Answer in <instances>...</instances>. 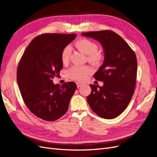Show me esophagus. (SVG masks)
Returning a JSON list of instances; mask_svg holds the SVG:
<instances>
[{
  "mask_svg": "<svg viewBox=\"0 0 157 157\" xmlns=\"http://www.w3.org/2000/svg\"><path fill=\"white\" fill-rule=\"evenodd\" d=\"M76 84H77L78 88H79V87H82V86H83V85L82 83H80V82H77V83H76Z\"/></svg>",
  "mask_w": 157,
  "mask_h": 157,
  "instance_id": "obj_1",
  "label": "esophagus"
}]
</instances>
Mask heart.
<instances>
[{
	"label": "heart",
	"mask_w": 157,
	"mask_h": 157,
	"mask_svg": "<svg viewBox=\"0 0 157 157\" xmlns=\"http://www.w3.org/2000/svg\"><path fill=\"white\" fill-rule=\"evenodd\" d=\"M75 45L79 50L87 55V59L89 63L98 65L102 60V55L98 51V44L88 39H80L75 43ZM71 47L68 45L62 49L61 59L63 63H67L71 55ZM91 73V70L86 66H74L67 70L66 75L70 79L75 81H83L87 75Z\"/></svg>",
	"instance_id": "b5f03b06"
}]
</instances>
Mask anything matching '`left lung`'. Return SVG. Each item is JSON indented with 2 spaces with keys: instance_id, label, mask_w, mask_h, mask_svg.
Returning <instances> with one entry per match:
<instances>
[{
  "instance_id": "1",
  "label": "left lung",
  "mask_w": 157,
  "mask_h": 157,
  "mask_svg": "<svg viewBox=\"0 0 157 157\" xmlns=\"http://www.w3.org/2000/svg\"><path fill=\"white\" fill-rule=\"evenodd\" d=\"M99 42L105 53L104 62L94 74L103 86L90 85L87 101L92 110L101 118L113 119L127 108L134 93L137 62L135 52L120 35L113 31L82 33Z\"/></svg>"
}]
</instances>
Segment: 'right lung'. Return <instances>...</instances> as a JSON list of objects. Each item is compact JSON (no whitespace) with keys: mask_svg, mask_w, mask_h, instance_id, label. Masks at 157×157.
<instances>
[{"mask_svg":"<svg viewBox=\"0 0 157 157\" xmlns=\"http://www.w3.org/2000/svg\"><path fill=\"white\" fill-rule=\"evenodd\" d=\"M76 35L45 33L35 37L22 56L17 70V82L22 98L29 110L49 122L64 115L77 86L65 82L54 84L52 79L63 68L62 49Z\"/></svg>","mask_w":157,"mask_h":157,"instance_id":"1","label":"right lung"}]
</instances>
